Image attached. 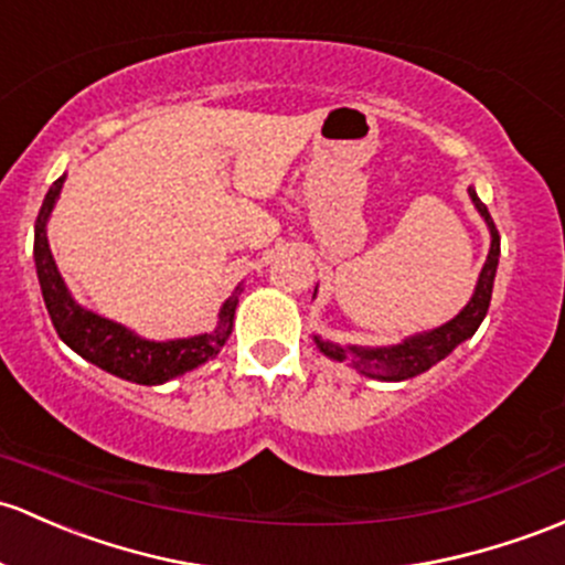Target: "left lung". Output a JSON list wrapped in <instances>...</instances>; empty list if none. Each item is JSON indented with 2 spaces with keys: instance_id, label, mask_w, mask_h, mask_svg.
<instances>
[{
  "instance_id": "obj_1",
  "label": "left lung",
  "mask_w": 565,
  "mask_h": 565,
  "mask_svg": "<svg viewBox=\"0 0 565 565\" xmlns=\"http://www.w3.org/2000/svg\"><path fill=\"white\" fill-rule=\"evenodd\" d=\"M471 202L477 204L479 215L484 217L490 228V253L488 260L482 266V275H479L477 290L471 296V301L460 309V315H455L450 323L439 326V329L420 333V337H412L406 342L396 344V348H380V350H361V348H342V344L326 342V339L315 337L318 348L333 361H348L353 363L361 374L377 380H409L417 374L428 372L434 363H439L441 358L450 355L463 339H469L471 333L479 329L482 318L488 315L490 296H493V280H495V266H499V253H501V236L495 228L493 217H490L488 207L477 199V193L471 191Z\"/></svg>"
}]
</instances>
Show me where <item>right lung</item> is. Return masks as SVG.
<instances>
[{
	"label": "right lung",
	"instance_id": "add662e5",
	"mask_svg": "<svg viewBox=\"0 0 565 565\" xmlns=\"http://www.w3.org/2000/svg\"><path fill=\"white\" fill-rule=\"evenodd\" d=\"M62 185L64 178H58L51 185L40 207L38 223H34V264H38L42 299H45L47 315H51L53 329H56L58 337L77 355L86 358V361L96 363L105 372L115 374V377L139 382V385H161V382L191 372L199 363L221 353L234 326L236 296L223 305L221 323H217L215 331L191 339H174V342L139 339L137 333L126 331L124 326L99 318L94 312H86L81 305L72 301L70 290H66L62 275L56 269V260L51 256L45 234L47 215H51L53 204H56Z\"/></svg>",
	"mask_w": 565,
	"mask_h": 565
}]
</instances>
